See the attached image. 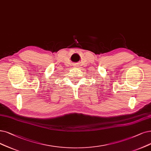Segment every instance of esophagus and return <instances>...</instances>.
<instances>
[{"label":"esophagus","instance_id":"1","mask_svg":"<svg viewBox=\"0 0 151 151\" xmlns=\"http://www.w3.org/2000/svg\"><path fill=\"white\" fill-rule=\"evenodd\" d=\"M75 65H76V64H75ZM75 66H76V65H75Z\"/></svg>","mask_w":151,"mask_h":151}]
</instances>
